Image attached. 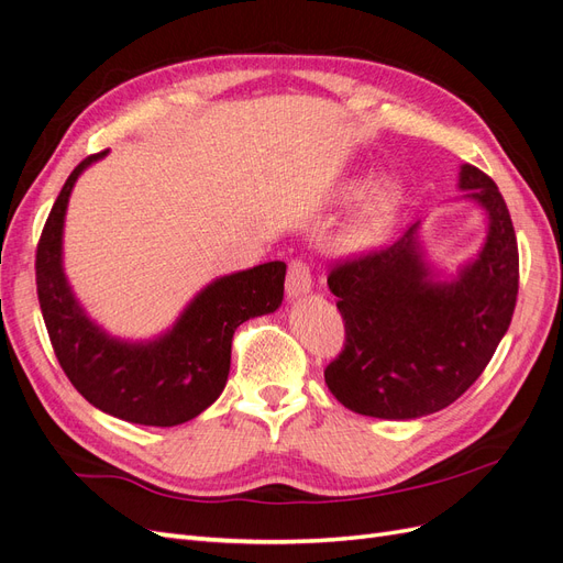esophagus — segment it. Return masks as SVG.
I'll use <instances>...</instances> for the list:
<instances>
[{
	"mask_svg": "<svg viewBox=\"0 0 563 563\" xmlns=\"http://www.w3.org/2000/svg\"><path fill=\"white\" fill-rule=\"evenodd\" d=\"M312 288V269L305 261H291L286 272V294L291 298L310 294Z\"/></svg>",
	"mask_w": 563,
	"mask_h": 563,
	"instance_id": "esophagus-1",
	"label": "esophagus"
}]
</instances>
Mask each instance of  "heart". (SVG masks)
Returning a JSON list of instances; mask_svg holds the SVG:
<instances>
[{
	"label": "heart",
	"mask_w": 563,
	"mask_h": 563,
	"mask_svg": "<svg viewBox=\"0 0 563 563\" xmlns=\"http://www.w3.org/2000/svg\"><path fill=\"white\" fill-rule=\"evenodd\" d=\"M397 192L395 190H383L376 199L368 203V209L364 216L356 220V225L350 232V242L352 244H368L373 240H378L383 230L387 228V220L391 209H395Z\"/></svg>",
	"instance_id": "b5f03b06"
}]
</instances>
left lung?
Instances as JSON below:
<instances>
[{"label":"left lung","mask_w":563,"mask_h":563,"mask_svg":"<svg viewBox=\"0 0 563 563\" xmlns=\"http://www.w3.org/2000/svg\"><path fill=\"white\" fill-rule=\"evenodd\" d=\"M460 187L486 209L488 236L455 282H432L418 223L329 272L345 343L323 378L354 413L411 420L441 411L482 376L512 321L519 249L507 203L472 164L460 168Z\"/></svg>","instance_id":"8db88e82"}]
</instances>
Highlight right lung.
Listing matches in <instances>:
<instances>
[{
  "label": "right lung",
  "instance_id": "1",
  "mask_svg": "<svg viewBox=\"0 0 563 563\" xmlns=\"http://www.w3.org/2000/svg\"><path fill=\"white\" fill-rule=\"evenodd\" d=\"M103 155L106 150L75 166L44 223L35 255L42 317L60 368L84 399L114 418L174 428L220 397L232 335L246 319L279 308L286 265L275 261L216 279L190 302L174 331L155 343L112 340L81 312L60 265L67 197L84 168Z\"/></svg>",
  "mask_w": 563,
  "mask_h": 563
}]
</instances>
